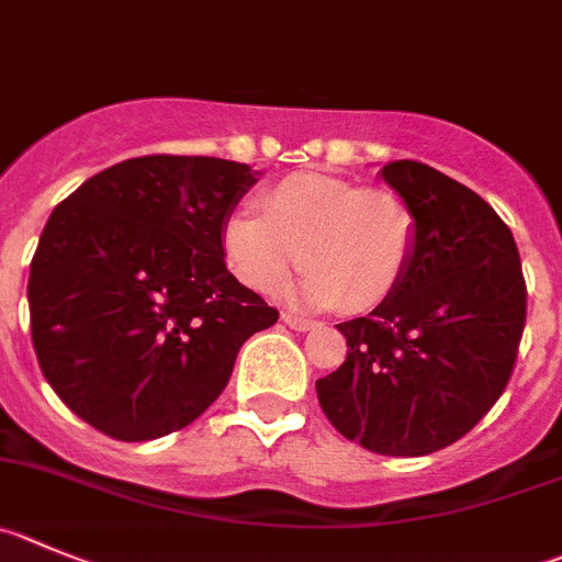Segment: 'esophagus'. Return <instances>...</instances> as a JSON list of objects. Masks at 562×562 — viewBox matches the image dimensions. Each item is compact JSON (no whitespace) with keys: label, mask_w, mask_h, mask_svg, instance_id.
I'll return each mask as SVG.
<instances>
[{"label":"esophagus","mask_w":562,"mask_h":562,"mask_svg":"<svg viewBox=\"0 0 562 562\" xmlns=\"http://www.w3.org/2000/svg\"><path fill=\"white\" fill-rule=\"evenodd\" d=\"M282 322H285L291 329H296V333H311V329L318 327V322H311V318L291 316V313H282Z\"/></svg>","instance_id":"esophagus-1"}]
</instances>
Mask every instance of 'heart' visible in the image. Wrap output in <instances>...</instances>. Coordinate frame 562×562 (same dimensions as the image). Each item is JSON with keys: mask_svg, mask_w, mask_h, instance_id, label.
<instances>
[{"mask_svg": "<svg viewBox=\"0 0 562 562\" xmlns=\"http://www.w3.org/2000/svg\"><path fill=\"white\" fill-rule=\"evenodd\" d=\"M260 207L263 216L238 210L222 229L229 271L251 291H269L302 263L305 274L285 288L291 302L366 313L405 280L416 216L396 191L293 175L266 191Z\"/></svg>", "mask_w": 562, "mask_h": 562, "instance_id": "b5f03b06", "label": "heart"}]
</instances>
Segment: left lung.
Segmentation results:
<instances>
[{"label":"left lung","mask_w":562,"mask_h":562,"mask_svg":"<svg viewBox=\"0 0 562 562\" xmlns=\"http://www.w3.org/2000/svg\"><path fill=\"white\" fill-rule=\"evenodd\" d=\"M416 216L400 288L338 324L346 360L316 380L344 438L422 458L463 438L505 391L527 318L521 257L507 224L471 188L416 160L382 166Z\"/></svg>","instance_id":"8db88e82"}]
</instances>
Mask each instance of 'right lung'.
<instances>
[{
  "label": "right lung",
  "instance_id": "right-lung-1",
  "mask_svg": "<svg viewBox=\"0 0 562 562\" xmlns=\"http://www.w3.org/2000/svg\"><path fill=\"white\" fill-rule=\"evenodd\" d=\"M260 171L146 155L52 210L30 263V327L63 405L115 440L188 427L246 338L280 318L224 263L222 229Z\"/></svg>",
  "mask_w": 562,
  "mask_h": 562
}]
</instances>
